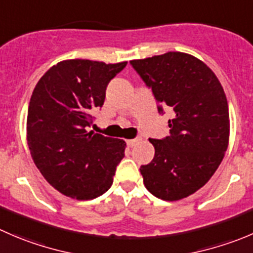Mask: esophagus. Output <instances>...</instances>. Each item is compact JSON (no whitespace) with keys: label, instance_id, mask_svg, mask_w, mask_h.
Masks as SVG:
<instances>
[{"label":"esophagus","instance_id":"1","mask_svg":"<svg viewBox=\"0 0 253 253\" xmlns=\"http://www.w3.org/2000/svg\"><path fill=\"white\" fill-rule=\"evenodd\" d=\"M137 142H138V139H136V138H134V139H127L126 143H127V146H128V147H133L134 144L137 143Z\"/></svg>","mask_w":253,"mask_h":253}]
</instances>
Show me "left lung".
<instances>
[{
	"label": "left lung",
	"instance_id": "8db88e82",
	"mask_svg": "<svg viewBox=\"0 0 253 253\" xmlns=\"http://www.w3.org/2000/svg\"><path fill=\"white\" fill-rule=\"evenodd\" d=\"M152 89L158 111L168 106L170 136L151 138L154 158L141 166L151 194L175 202L209 181L225 156L230 137L227 99L219 79L204 61L181 51L131 60Z\"/></svg>",
	"mask_w": 253,
	"mask_h": 253
}]
</instances>
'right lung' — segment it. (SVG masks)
<instances>
[{"mask_svg":"<svg viewBox=\"0 0 253 253\" xmlns=\"http://www.w3.org/2000/svg\"><path fill=\"white\" fill-rule=\"evenodd\" d=\"M126 64L59 61L34 87L27 115V143L42 175L63 195L90 200L112 185L126 142L87 132L86 127L92 124L91 112L104 105L110 80Z\"/></svg>","mask_w":253,"mask_h":253,"instance_id":"1","label":"right lung"}]
</instances>
